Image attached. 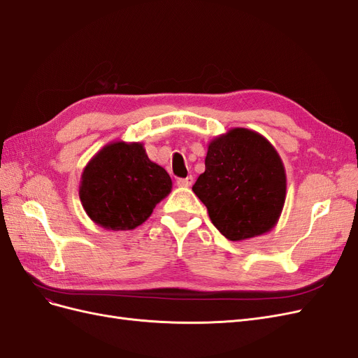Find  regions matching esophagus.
Returning <instances> with one entry per match:
<instances>
[{
	"instance_id": "34e87169",
	"label": "esophagus",
	"mask_w": 358,
	"mask_h": 358,
	"mask_svg": "<svg viewBox=\"0 0 358 358\" xmlns=\"http://www.w3.org/2000/svg\"><path fill=\"white\" fill-rule=\"evenodd\" d=\"M192 182H194V178H192V176H188V178H179V179L176 180L178 187H182V188H188V187H191V185H192Z\"/></svg>"
}]
</instances>
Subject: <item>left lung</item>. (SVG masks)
I'll use <instances>...</instances> for the list:
<instances>
[{
    "label": "left lung",
    "instance_id": "8db88e82",
    "mask_svg": "<svg viewBox=\"0 0 358 358\" xmlns=\"http://www.w3.org/2000/svg\"><path fill=\"white\" fill-rule=\"evenodd\" d=\"M204 166L192 191L222 236L245 241L272 229L285 201L287 179L282 161L263 136L231 129L209 145Z\"/></svg>",
    "mask_w": 358,
    "mask_h": 358
}]
</instances>
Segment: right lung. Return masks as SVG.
Listing matches in <instances>:
<instances>
[{
  "mask_svg": "<svg viewBox=\"0 0 358 358\" xmlns=\"http://www.w3.org/2000/svg\"><path fill=\"white\" fill-rule=\"evenodd\" d=\"M171 189L169 173L140 143L107 145L85 167L80 200L90 218L109 230L143 224Z\"/></svg>",
  "mask_w": 358,
  "mask_h": 358,
  "instance_id": "right-lung-1",
  "label": "right lung"
}]
</instances>
